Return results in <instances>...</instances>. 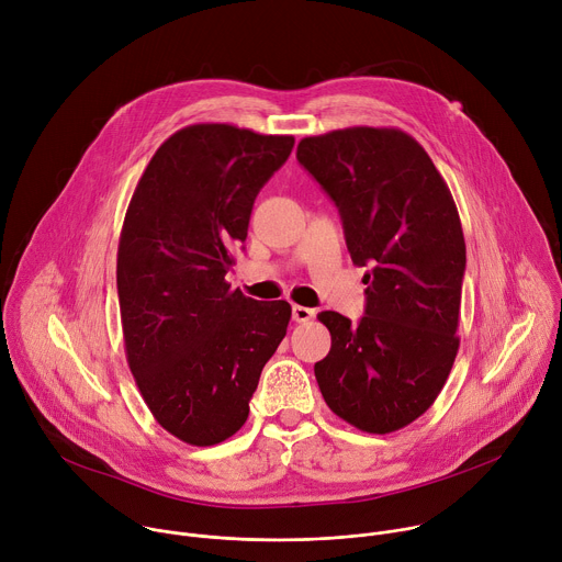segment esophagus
Here are the masks:
<instances>
[{"label":"esophagus","mask_w":562,"mask_h":562,"mask_svg":"<svg viewBox=\"0 0 562 562\" xmlns=\"http://www.w3.org/2000/svg\"><path fill=\"white\" fill-rule=\"evenodd\" d=\"M293 319L295 323H308V319L315 317V308H308V306H300V304H293Z\"/></svg>","instance_id":"34e87169"}]
</instances>
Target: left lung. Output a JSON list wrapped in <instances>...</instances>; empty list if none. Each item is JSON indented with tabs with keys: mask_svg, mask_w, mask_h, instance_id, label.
<instances>
[{
	"mask_svg": "<svg viewBox=\"0 0 562 562\" xmlns=\"http://www.w3.org/2000/svg\"><path fill=\"white\" fill-rule=\"evenodd\" d=\"M297 162L336 202L364 276L358 325L317 315L331 351L315 362L329 409L367 434L420 418L442 391L460 340L464 235L451 191L405 131L353 126L304 137Z\"/></svg>",
	"mask_w": 562,
	"mask_h": 562,
	"instance_id": "left-lung-1",
	"label": "left lung"
}]
</instances>
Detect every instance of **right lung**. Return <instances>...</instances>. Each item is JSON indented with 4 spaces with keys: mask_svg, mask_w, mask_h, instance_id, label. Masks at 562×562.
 Segmentation results:
<instances>
[{
    "mask_svg": "<svg viewBox=\"0 0 562 562\" xmlns=\"http://www.w3.org/2000/svg\"><path fill=\"white\" fill-rule=\"evenodd\" d=\"M293 142L187 126L155 150L131 198L117 247L126 360L153 418L182 442L211 447L247 423L286 336L289 302L251 300L224 276Z\"/></svg>",
    "mask_w": 562,
    "mask_h": 562,
    "instance_id": "obj_1",
    "label": "right lung"
}]
</instances>
